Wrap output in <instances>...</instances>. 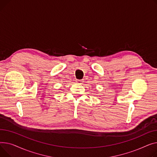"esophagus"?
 Returning <instances> with one entry per match:
<instances>
[{"label": "esophagus", "instance_id": "34e87169", "mask_svg": "<svg viewBox=\"0 0 157 157\" xmlns=\"http://www.w3.org/2000/svg\"><path fill=\"white\" fill-rule=\"evenodd\" d=\"M76 82L78 83V84H82L83 82H84V81H83V80H77Z\"/></svg>", "mask_w": 157, "mask_h": 157}]
</instances>
